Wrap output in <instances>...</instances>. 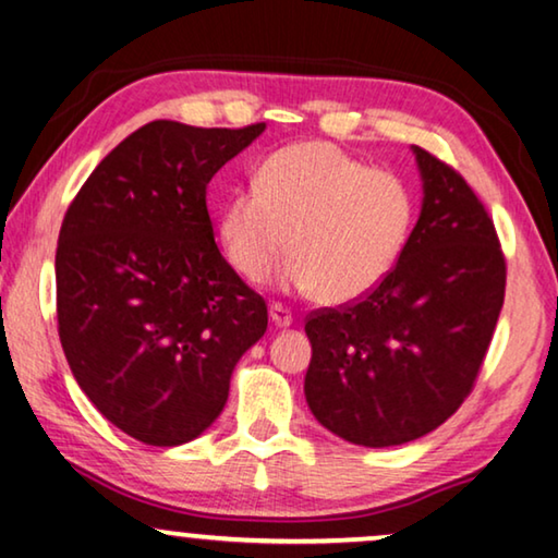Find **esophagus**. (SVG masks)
Instances as JSON below:
<instances>
[{"instance_id":"esophagus-1","label":"esophagus","mask_w":558,"mask_h":558,"mask_svg":"<svg viewBox=\"0 0 558 558\" xmlns=\"http://www.w3.org/2000/svg\"><path fill=\"white\" fill-rule=\"evenodd\" d=\"M270 318L278 328H288L290 324H293V313H290L288 305H282V303L270 305Z\"/></svg>"}]
</instances>
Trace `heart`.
I'll return each mask as SVG.
<instances>
[{"mask_svg": "<svg viewBox=\"0 0 558 558\" xmlns=\"http://www.w3.org/2000/svg\"><path fill=\"white\" fill-rule=\"evenodd\" d=\"M414 219V194L402 177L372 169L339 146L305 141L270 154L255 190L219 209V240L250 282L272 276L288 253L286 280L341 305L372 293L389 276Z\"/></svg>", "mask_w": 558, "mask_h": 558, "instance_id": "b5f03b06", "label": "heart"}]
</instances>
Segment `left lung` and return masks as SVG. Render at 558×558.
<instances>
[{
    "mask_svg": "<svg viewBox=\"0 0 558 558\" xmlns=\"http://www.w3.org/2000/svg\"><path fill=\"white\" fill-rule=\"evenodd\" d=\"M422 215L372 293L305 318V399L354 445L412 442L460 410L475 387L506 298L496 225L450 163L414 146Z\"/></svg>",
    "mask_w": 558,
    "mask_h": 558,
    "instance_id": "8db88e82",
    "label": "left lung"
}]
</instances>
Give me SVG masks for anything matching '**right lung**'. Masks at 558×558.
<instances>
[{
  "label": "right lung",
  "instance_id": "1",
  "mask_svg": "<svg viewBox=\"0 0 558 558\" xmlns=\"http://www.w3.org/2000/svg\"><path fill=\"white\" fill-rule=\"evenodd\" d=\"M265 131L151 121L125 136L70 202L54 282L75 381L138 442L174 447L225 410L268 305L225 260L207 184Z\"/></svg>",
  "mask_w": 558,
  "mask_h": 558
}]
</instances>
